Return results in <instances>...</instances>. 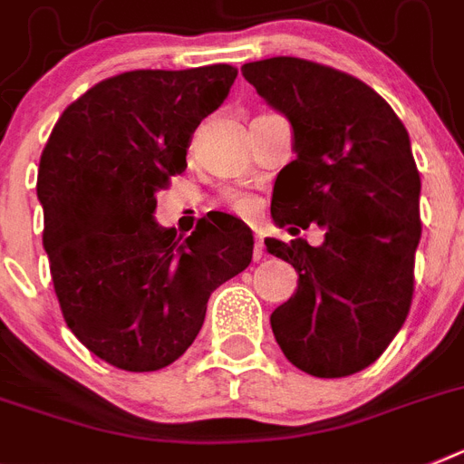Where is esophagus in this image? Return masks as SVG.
<instances>
[{
    "label": "esophagus",
    "instance_id": "1",
    "mask_svg": "<svg viewBox=\"0 0 464 464\" xmlns=\"http://www.w3.org/2000/svg\"><path fill=\"white\" fill-rule=\"evenodd\" d=\"M266 256V246H263V239L256 237V244H254V260H260Z\"/></svg>",
    "mask_w": 464,
    "mask_h": 464
}]
</instances>
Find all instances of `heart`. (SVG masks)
Returning <instances> with one entry per match:
<instances>
[{
    "mask_svg": "<svg viewBox=\"0 0 464 464\" xmlns=\"http://www.w3.org/2000/svg\"><path fill=\"white\" fill-rule=\"evenodd\" d=\"M227 204L239 213V216H251L256 210V198L244 191H227Z\"/></svg>",
    "mask_w": 464,
    "mask_h": 464,
    "instance_id": "b5f03b06",
    "label": "heart"
}]
</instances>
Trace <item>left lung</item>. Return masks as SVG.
I'll return each mask as SVG.
<instances>
[{
  "mask_svg": "<svg viewBox=\"0 0 464 464\" xmlns=\"http://www.w3.org/2000/svg\"><path fill=\"white\" fill-rule=\"evenodd\" d=\"M241 75L294 128L296 160L279 170L273 218L296 235L317 223L320 246L266 239L292 263L298 289L270 315L286 361L313 377L372 365L411 313L422 235L411 137L372 87L296 56L244 63Z\"/></svg>",
  "mask_w": 464,
  "mask_h": 464,
  "instance_id": "obj_1",
  "label": "left lung"
}]
</instances>
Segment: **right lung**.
<instances>
[{
  "label": "right lung",
  "mask_w": 464,
  "mask_h": 464,
  "mask_svg": "<svg viewBox=\"0 0 464 464\" xmlns=\"http://www.w3.org/2000/svg\"><path fill=\"white\" fill-rule=\"evenodd\" d=\"M237 71H128L78 97L42 151V244L63 320L92 353L154 372L185 353L210 294L246 270L254 235L237 218L187 239L156 225V194L185 172L191 135Z\"/></svg>",
  "instance_id": "right-lung-1"
}]
</instances>
